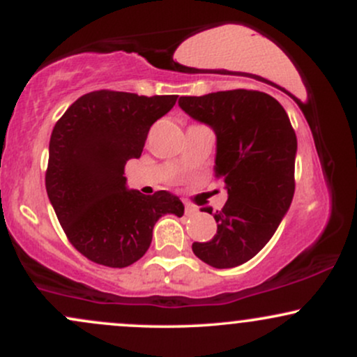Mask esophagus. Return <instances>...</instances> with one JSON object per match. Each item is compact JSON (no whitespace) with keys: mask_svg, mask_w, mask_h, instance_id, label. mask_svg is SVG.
Here are the masks:
<instances>
[{"mask_svg":"<svg viewBox=\"0 0 357 357\" xmlns=\"http://www.w3.org/2000/svg\"><path fill=\"white\" fill-rule=\"evenodd\" d=\"M184 213H186L188 216L195 215V213H196V206H195V204H191V203H184Z\"/></svg>","mask_w":357,"mask_h":357,"instance_id":"1","label":"esophagus"}]
</instances>
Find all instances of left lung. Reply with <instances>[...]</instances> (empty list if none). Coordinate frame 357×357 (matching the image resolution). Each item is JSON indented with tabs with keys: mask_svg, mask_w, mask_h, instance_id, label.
Returning <instances> with one entry per match:
<instances>
[{
	"mask_svg": "<svg viewBox=\"0 0 357 357\" xmlns=\"http://www.w3.org/2000/svg\"><path fill=\"white\" fill-rule=\"evenodd\" d=\"M178 104L215 132L213 169L228 191L223 210L202 208L215 218L216 235L195 241L192 252L215 268L238 267L268 243L289 211L296 190V132L285 109L257 90L179 97Z\"/></svg>",
	"mask_w": 357,
	"mask_h": 357,
	"instance_id": "8db88e82",
	"label": "left lung"
}]
</instances>
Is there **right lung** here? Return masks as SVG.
<instances>
[{"label": "right lung", "mask_w": 357, "mask_h": 357, "mask_svg": "<svg viewBox=\"0 0 357 357\" xmlns=\"http://www.w3.org/2000/svg\"><path fill=\"white\" fill-rule=\"evenodd\" d=\"M176 99L97 90L73 102L53 127L47 195L65 235L89 260L129 267L149 248L155 221L183 216L178 196H146L124 176L126 162L141 158L151 126Z\"/></svg>", "instance_id": "1"}]
</instances>
